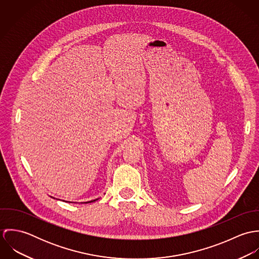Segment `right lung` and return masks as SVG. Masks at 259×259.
Returning <instances> with one entry per match:
<instances>
[{"instance_id":"obj_1","label":"right lung","mask_w":259,"mask_h":259,"mask_svg":"<svg viewBox=\"0 0 259 259\" xmlns=\"http://www.w3.org/2000/svg\"><path fill=\"white\" fill-rule=\"evenodd\" d=\"M96 200H98V199H94V200H92V201H88V203H89V202H93V201H96Z\"/></svg>"}]
</instances>
